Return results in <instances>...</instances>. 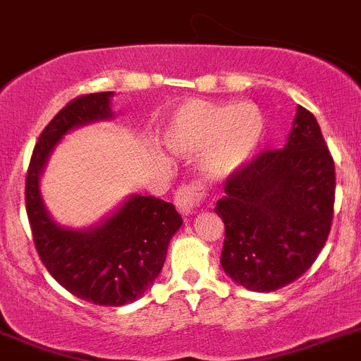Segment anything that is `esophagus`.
Masks as SVG:
<instances>
[{
    "label": "esophagus",
    "instance_id": "34e87169",
    "mask_svg": "<svg viewBox=\"0 0 361 361\" xmlns=\"http://www.w3.org/2000/svg\"><path fill=\"white\" fill-rule=\"evenodd\" d=\"M204 198L205 192L202 183L200 181H189V183H183L180 189L176 190L174 204L181 214H190L204 202Z\"/></svg>",
    "mask_w": 361,
    "mask_h": 361
}]
</instances>
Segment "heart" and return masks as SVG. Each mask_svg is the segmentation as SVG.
<instances>
[{"label": "heart", "instance_id": "1", "mask_svg": "<svg viewBox=\"0 0 361 361\" xmlns=\"http://www.w3.org/2000/svg\"><path fill=\"white\" fill-rule=\"evenodd\" d=\"M264 134V117L251 102L218 104L187 101L166 124L169 147L181 154L202 152L211 180H226L250 161Z\"/></svg>", "mask_w": 361, "mask_h": 361}]
</instances>
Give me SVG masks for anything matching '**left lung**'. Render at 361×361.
<instances>
[{
  "mask_svg": "<svg viewBox=\"0 0 361 361\" xmlns=\"http://www.w3.org/2000/svg\"><path fill=\"white\" fill-rule=\"evenodd\" d=\"M214 213L224 220L222 268L251 292L301 277L329 238L336 171L316 117L298 106L283 148L264 150L226 180Z\"/></svg>",
  "mask_w": 361,
  "mask_h": 361,
  "instance_id": "8db88e82",
  "label": "left lung"
}]
</instances>
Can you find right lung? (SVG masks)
<instances>
[{
  "instance_id": "obj_1",
  "label": "right lung",
  "mask_w": 361,
  "mask_h": 361,
  "mask_svg": "<svg viewBox=\"0 0 361 361\" xmlns=\"http://www.w3.org/2000/svg\"><path fill=\"white\" fill-rule=\"evenodd\" d=\"M111 92L73 99L44 128L25 180V209L40 260L75 298L101 307H123L141 298L163 268L180 213L156 196H130L110 218L75 231L54 224L40 196V174L53 148L69 130L110 119Z\"/></svg>"
}]
</instances>
